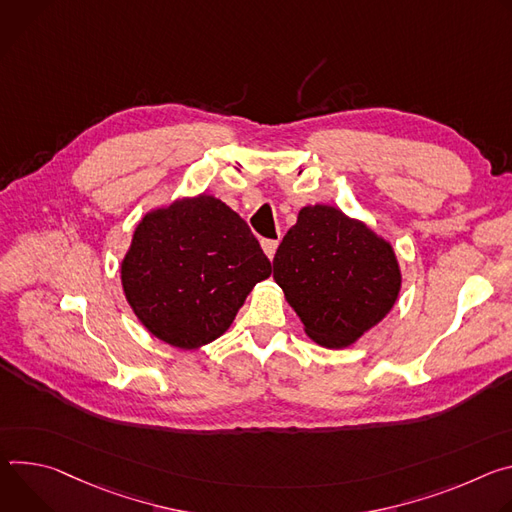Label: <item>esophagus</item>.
Masks as SVG:
<instances>
[{
    "mask_svg": "<svg viewBox=\"0 0 512 512\" xmlns=\"http://www.w3.org/2000/svg\"><path fill=\"white\" fill-rule=\"evenodd\" d=\"M276 248H278V240H262V250L268 258H274Z\"/></svg>",
    "mask_w": 512,
    "mask_h": 512,
    "instance_id": "1",
    "label": "esophagus"
}]
</instances>
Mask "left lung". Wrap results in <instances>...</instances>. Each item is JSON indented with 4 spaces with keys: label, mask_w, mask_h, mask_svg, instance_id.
Here are the masks:
<instances>
[{
    "label": "left lung",
    "mask_w": 512,
    "mask_h": 512,
    "mask_svg": "<svg viewBox=\"0 0 512 512\" xmlns=\"http://www.w3.org/2000/svg\"><path fill=\"white\" fill-rule=\"evenodd\" d=\"M272 266L307 335L325 348L354 344L390 311L401 291L390 244L329 205L299 211Z\"/></svg>",
    "instance_id": "obj_1"
}]
</instances>
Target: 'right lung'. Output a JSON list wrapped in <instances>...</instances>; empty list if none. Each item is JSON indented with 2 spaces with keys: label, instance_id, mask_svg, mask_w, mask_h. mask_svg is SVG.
I'll use <instances>...</instances> for the list:
<instances>
[{
  "label": "right lung",
  "instance_id": "1",
  "mask_svg": "<svg viewBox=\"0 0 512 512\" xmlns=\"http://www.w3.org/2000/svg\"><path fill=\"white\" fill-rule=\"evenodd\" d=\"M270 272L248 223L219 199L199 195L140 221L122 262V285L152 335L193 350L232 325Z\"/></svg>",
  "mask_w": 512,
  "mask_h": 512
}]
</instances>
